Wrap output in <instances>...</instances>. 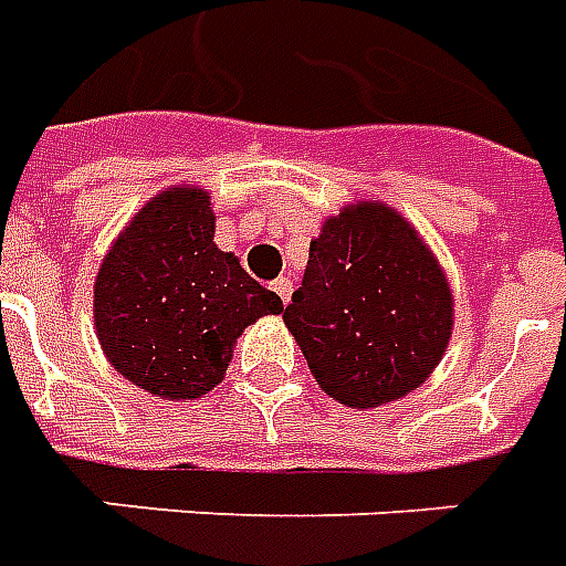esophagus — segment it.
<instances>
[{"mask_svg": "<svg viewBox=\"0 0 566 566\" xmlns=\"http://www.w3.org/2000/svg\"><path fill=\"white\" fill-rule=\"evenodd\" d=\"M270 287H273L275 291V296H279V300L284 302V305H287V302H291V293H293V284L287 282V279H275L273 284H270Z\"/></svg>", "mask_w": 566, "mask_h": 566, "instance_id": "34e87169", "label": "esophagus"}]
</instances>
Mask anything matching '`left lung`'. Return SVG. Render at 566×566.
<instances>
[{"instance_id":"1","label":"left lung","mask_w":566,"mask_h":566,"mask_svg":"<svg viewBox=\"0 0 566 566\" xmlns=\"http://www.w3.org/2000/svg\"><path fill=\"white\" fill-rule=\"evenodd\" d=\"M319 387L349 408L411 394L452 335V293L420 234L387 205L361 202L311 240L284 308Z\"/></svg>"}]
</instances>
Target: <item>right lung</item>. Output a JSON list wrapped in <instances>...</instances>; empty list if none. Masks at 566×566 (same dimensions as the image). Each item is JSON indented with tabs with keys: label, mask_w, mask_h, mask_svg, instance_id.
<instances>
[{
	"label": "right lung",
	"mask_w": 566,
	"mask_h": 566,
	"mask_svg": "<svg viewBox=\"0 0 566 566\" xmlns=\"http://www.w3.org/2000/svg\"><path fill=\"white\" fill-rule=\"evenodd\" d=\"M284 305L213 243L208 193L155 196L111 247L93 287L99 344L119 376L164 399L220 385L240 332Z\"/></svg>",
	"instance_id": "right-lung-1"
}]
</instances>
